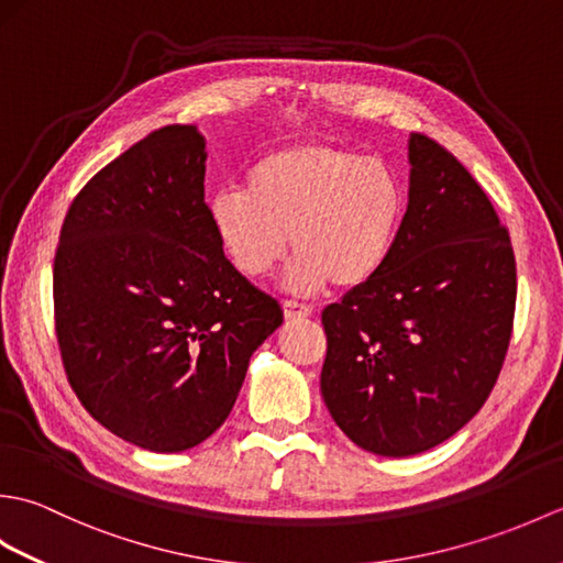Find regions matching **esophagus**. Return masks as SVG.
<instances>
[{
  "mask_svg": "<svg viewBox=\"0 0 563 563\" xmlns=\"http://www.w3.org/2000/svg\"><path fill=\"white\" fill-rule=\"evenodd\" d=\"M283 312H285V319H288V321H295V319H307V317H312L314 309L309 307V305H302V302L285 300V302H283Z\"/></svg>",
  "mask_w": 563,
  "mask_h": 563,
  "instance_id": "obj_1",
  "label": "esophagus"
}]
</instances>
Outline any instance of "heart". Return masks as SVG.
Instances as JSON below:
<instances>
[{"mask_svg":"<svg viewBox=\"0 0 563 563\" xmlns=\"http://www.w3.org/2000/svg\"><path fill=\"white\" fill-rule=\"evenodd\" d=\"M406 212V190L391 164L329 145L292 142L263 154L244 188L214 194V236L246 278L268 275L288 251L292 290L361 288L385 268Z\"/></svg>","mask_w":563,"mask_h":563,"instance_id":"obj_1","label":"heart"}]
</instances>
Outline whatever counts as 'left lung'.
<instances>
[{"mask_svg":"<svg viewBox=\"0 0 563 563\" xmlns=\"http://www.w3.org/2000/svg\"><path fill=\"white\" fill-rule=\"evenodd\" d=\"M409 206L389 261L321 312V397L357 448L409 457L452 438L492 394L516 317L508 230L435 140H409Z\"/></svg>","mask_w":563,"mask_h":563,"instance_id":"obj_1","label":"left lung"}]
</instances>
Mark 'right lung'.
Listing matches in <instances>:
<instances>
[{"mask_svg":"<svg viewBox=\"0 0 563 563\" xmlns=\"http://www.w3.org/2000/svg\"><path fill=\"white\" fill-rule=\"evenodd\" d=\"M206 159L196 125L154 130L79 190L55 254L69 385L103 428L152 452L210 438L283 324L214 236Z\"/></svg>","mask_w":563,"mask_h":563,"instance_id":"add662e5","label":"right lung"}]
</instances>
